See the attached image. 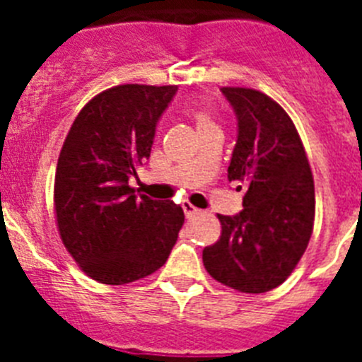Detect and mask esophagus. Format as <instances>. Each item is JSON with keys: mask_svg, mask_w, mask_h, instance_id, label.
Instances as JSON below:
<instances>
[{"mask_svg": "<svg viewBox=\"0 0 362 362\" xmlns=\"http://www.w3.org/2000/svg\"><path fill=\"white\" fill-rule=\"evenodd\" d=\"M183 210H185V214H187V217L196 216V214H199V212H201L199 209H196V206H194V204L187 203V201H185V203H183Z\"/></svg>", "mask_w": 362, "mask_h": 362, "instance_id": "esophagus-1", "label": "esophagus"}]
</instances>
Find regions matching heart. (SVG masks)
<instances>
[{
    "label": "heart",
    "mask_w": 362,
    "mask_h": 362,
    "mask_svg": "<svg viewBox=\"0 0 362 362\" xmlns=\"http://www.w3.org/2000/svg\"><path fill=\"white\" fill-rule=\"evenodd\" d=\"M188 116L196 121L197 130H199V132L204 129H212V127H217V121H216V116H214V112L210 110L209 107H203V105H197V107L188 108Z\"/></svg>",
    "instance_id": "1"
}]
</instances>
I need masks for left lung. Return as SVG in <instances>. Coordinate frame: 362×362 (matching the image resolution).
Returning <instances> with one entry per match:
<instances>
[{
    "label": "left lung",
    "mask_w": 362,
    "mask_h": 362,
    "mask_svg": "<svg viewBox=\"0 0 362 362\" xmlns=\"http://www.w3.org/2000/svg\"><path fill=\"white\" fill-rule=\"evenodd\" d=\"M238 117V141L228 181L245 190L243 210L217 216L221 238L203 250L206 272L245 293L276 288L308 246L315 190L296 124L272 98L241 86H223Z\"/></svg>",
    "instance_id": "1"
}]
</instances>
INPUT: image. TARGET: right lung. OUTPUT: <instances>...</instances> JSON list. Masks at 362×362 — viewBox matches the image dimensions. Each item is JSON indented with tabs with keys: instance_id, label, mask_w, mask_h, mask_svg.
<instances>
[{
	"instance_id": "1",
	"label": "right lung",
	"mask_w": 362,
	"mask_h": 362,
	"mask_svg": "<svg viewBox=\"0 0 362 362\" xmlns=\"http://www.w3.org/2000/svg\"><path fill=\"white\" fill-rule=\"evenodd\" d=\"M177 86L119 85L83 107L57 159L54 209L63 245L86 276L127 284L170 255L185 223L175 203L136 196L130 177L150 158L156 124Z\"/></svg>"
}]
</instances>
